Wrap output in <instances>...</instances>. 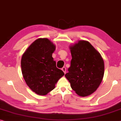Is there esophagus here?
<instances>
[{
  "label": "esophagus",
  "instance_id": "esophagus-1",
  "mask_svg": "<svg viewBox=\"0 0 121 121\" xmlns=\"http://www.w3.org/2000/svg\"><path fill=\"white\" fill-rule=\"evenodd\" d=\"M62 70L63 72H64V73L66 74V67H64L62 68Z\"/></svg>",
  "mask_w": 121,
  "mask_h": 121
}]
</instances>
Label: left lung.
<instances>
[{"label": "left lung", "mask_w": 121, "mask_h": 121, "mask_svg": "<svg viewBox=\"0 0 121 121\" xmlns=\"http://www.w3.org/2000/svg\"><path fill=\"white\" fill-rule=\"evenodd\" d=\"M72 59L65 76L71 88L80 96L96 91L104 75V61L89 42L80 40L70 47Z\"/></svg>", "instance_id": "8db88e82"}]
</instances>
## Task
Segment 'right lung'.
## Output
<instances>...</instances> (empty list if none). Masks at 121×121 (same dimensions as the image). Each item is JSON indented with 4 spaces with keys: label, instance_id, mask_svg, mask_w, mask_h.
I'll return each mask as SVG.
<instances>
[{
    "label": "right lung",
    "instance_id": "obj_1",
    "mask_svg": "<svg viewBox=\"0 0 121 121\" xmlns=\"http://www.w3.org/2000/svg\"><path fill=\"white\" fill-rule=\"evenodd\" d=\"M55 46L47 38L34 41L22 55L21 67L23 77L32 91L45 95L55 88L57 81L64 75L57 68L52 53Z\"/></svg>",
    "mask_w": 121,
    "mask_h": 121
}]
</instances>
